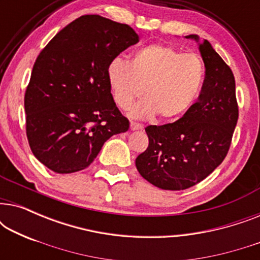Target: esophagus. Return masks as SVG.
<instances>
[{
  "label": "esophagus",
  "instance_id": "esophagus-1",
  "mask_svg": "<svg viewBox=\"0 0 260 260\" xmlns=\"http://www.w3.org/2000/svg\"><path fill=\"white\" fill-rule=\"evenodd\" d=\"M130 129L133 131H136V130H141L142 129V125L138 123H135V122H131L130 123Z\"/></svg>",
  "mask_w": 260,
  "mask_h": 260
}]
</instances>
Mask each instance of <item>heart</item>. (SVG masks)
<instances>
[{"label": "heart", "mask_w": 260, "mask_h": 260, "mask_svg": "<svg viewBox=\"0 0 260 260\" xmlns=\"http://www.w3.org/2000/svg\"><path fill=\"white\" fill-rule=\"evenodd\" d=\"M205 73L199 55L159 44L137 49L130 62L116 56L106 70L112 97L120 109L129 108L144 92L145 97L129 110L136 119L158 115L172 120L184 115L200 94Z\"/></svg>", "instance_id": "obj_1"}]
</instances>
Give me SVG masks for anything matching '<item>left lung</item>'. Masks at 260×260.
I'll return each instance as SVG.
<instances>
[{"instance_id": "left-lung-1", "label": "left lung", "mask_w": 260, "mask_h": 260, "mask_svg": "<svg viewBox=\"0 0 260 260\" xmlns=\"http://www.w3.org/2000/svg\"><path fill=\"white\" fill-rule=\"evenodd\" d=\"M198 42L206 77L198 102L182 118L149 125L147 150L136 158L138 173L166 190H183L206 179L226 157L238 122L232 71L207 40Z\"/></svg>"}]
</instances>
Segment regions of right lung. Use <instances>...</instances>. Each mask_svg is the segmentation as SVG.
I'll return each instance as SVG.
<instances>
[{
  "label": "right lung",
  "instance_id": "add662e5",
  "mask_svg": "<svg viewBox=\"0 0 260 260\" xmlns=\"http://www.w3.org/2000/svg\"><path fill=\"white\" fill-rule=\"evenodd\" d=\"M138 39L127 24L84 15L39 54L24 94L26 131L34 156L48 169L71 174L87 168L110 137L129 129L106 70Z\"/></svg>",
  "mask_w": 260,
  "mask_h": 260
}]
</instances>
